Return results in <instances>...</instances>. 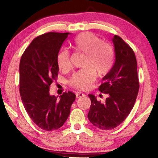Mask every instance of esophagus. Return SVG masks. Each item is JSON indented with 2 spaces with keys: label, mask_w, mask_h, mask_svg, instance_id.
<instances>
[{
  "label": "esophagus",
  "mask_w": 158,
  "mask_h": 158,
  "mask_svg": "<svg viewBox=\"0 0 158 158\" xmlns=\"http://www.w3.org/2000/svg\"><path fill=\"white\" fill-rule=\"evenodd\" d=\"M85 96V94H83L82 92H77V93H76V97L77 98H81V97H83V96Z\"/></svg>",
  "instance_id": "34e87169"
}]
</instances>
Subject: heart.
Returning a JSON list of instances; mask_svg holds the SVG:
<instances>
[{
  "instance_id": "obj_1",
  "label": "heart",
  "mask_w": 158,
  "mask_h": 158,
  "mask_svg": "<svg viewBox=\"0 0 158 158\" xmlns=\"http://www.w3.org/2000/svg\"><path fill=\"white\" fill-rule=\"evenodd\" d=\"M76 51L85 54L83 67L73 73L69 80L70 85L77 89L86 90L95 81L96 73L105 75L111 69L114 63V50L109 43L102 41L98 36L90 32L81 33L73 42ZM60 69L66 70L70 66L68 50L62 49L57 56Z\"/></svg>"
}]
</instances>
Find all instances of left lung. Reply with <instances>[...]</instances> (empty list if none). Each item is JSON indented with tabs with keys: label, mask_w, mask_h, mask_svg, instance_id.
I'll return each instance as SVG.
<instances>
[{
	"label": "left lung",
	"mask_w": 158,
	"mask_h": 158,
	"mask_svg": "<svg viewBox=\"0 0 158 158\" xmlns=\"http://www.w3.org/2000/svg\"><path fill=\"white\" fill-rule=\"evenodd\" d=\"M115 61L102 79L99 91L107 94L105 103L89 94L91 106L88 117L101 130H111L126 119L135 105L139 90L137 62L135 52L119 36L112 39Z\"/></svg>",
	"instance_id": "1"
}]
</instances>
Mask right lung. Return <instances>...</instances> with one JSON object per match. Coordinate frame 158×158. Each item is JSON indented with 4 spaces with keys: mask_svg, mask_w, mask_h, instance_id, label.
<instances>
[{
    "mask_svg": "<svg viewBox=\"0 0 158 158\" xmlns=\"http://www.w3.org/2000/svg\"><path fill=\"white\" fill-rule=\"evenodd\" d=\"M69 32H50L35 38L19 63V92L23 106L36 126L45 131L60 128L66 121L75 100L72 92L56 97L49 86L56 80L60 49Z\"/></svg>",
    "mask_w": 158,
    "mask_h": 158,
    "instance_id": "1",
    "label": "right lung"
}]
</instances>
